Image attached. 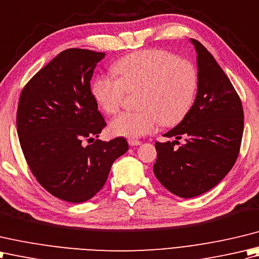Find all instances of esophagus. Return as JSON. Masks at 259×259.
I'll return each instance as SVG.
<instances>
[{"instance_id":"obj_1","label":"esophagus","mask_w":259,"mask_h":259,"mask_svg":"<svg viewBox=\"0 0 259 259\" xmlns=\"http://www.w3.org/2000/svg\"><path fill=\"white\" fill-rule=\"evenodd\" d=\"M128 142V144L131 145V146H136V145H140L141 143H142V142L141 141H139V140H128L127 141Z\"/></svg>"}]
</instances>
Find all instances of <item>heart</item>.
Instances as JSON below:
<instances>
[{
    "instance_id": "heart-1",
    "label": "heart",
    "mask_w": 259,
    "mask_h": 259,
    "mask_svg": "<svg viewBox=\"0 0 259 259\" xmlns=\"http://www.w3.org/2000/svg\"><path fill=\"white\" fill-rule=\"evenodd\" d=\"M117 78L98 76L92 86L93 96L106 114L117 113L126 94L140 92L135 112H125L110 120L115 136L141 137L162 123H180L191 107L198 87L197 69L191 61L164 49L133 52L115 63Z\"/></svg>"
}]
</instances>
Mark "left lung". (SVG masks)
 <instances>
[{
  "label": "left lung",
  "mask_w": 259,
  "mask_h": 259,
  "mask_svg": "<svg viewBox=\"0 0 259 259\" xmlns=\"http://www.w3.org/2000/svg\"><path fill=\"white\" fill-rule=\"evenodd\" d=\"M197 50L198 92L182 122L156 142L153 171L168 191L181 198L200 196L217 186L238 157L244 132L241 100L213 56L191 39ZM185 143L174 147L179 139Z\"/></svg>",
  "instance_id": "8db88e82"
}]
</instances>
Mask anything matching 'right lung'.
I'll use <instances>...</instances> for the list:
<instances>
[{"label":"right lung","instance_id":"add662e5","mask_svg":"<svg viewBox=\"0 0 259 259\" xmlns=\"http://www.w3.org/2000/svg\"><path fill=\"white\" fill-rule=\"evenodd\" d=\"M104 58V52L67 49L20 95L17 130L25 161L41 186L63 201L93 198L114 161L128 150L124 137L92 141L106 126L91 91L94 69Z\"/></svg>","mask_w":259,"mask_h":259}]
</instances>
